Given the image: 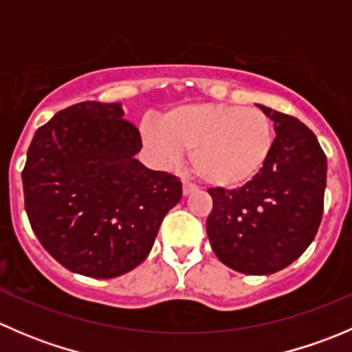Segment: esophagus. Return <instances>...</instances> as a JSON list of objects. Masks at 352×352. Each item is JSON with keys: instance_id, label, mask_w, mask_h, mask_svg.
Here are the masks:
<instances>
[{"instance_id": "obj_1", "label": "esophagus", "mask_w": 352, "mask_h": 352, "mask_svg": "<svg viewBox=\"0 0 352 352\" xmlns=\"http://www.w3.org/2000/svg\"><path fill=\"white\" fill-rule=\"evenodd\" d=\"M196 190H197V187L194 186L192 182H189V180H184V182H182V192H184V196H189V194L196 192Z\"/></svg>"}]
</instances>
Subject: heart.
Listing matches in <instances>:
<instances>
[{
	"label": "heart",
	"mask_w": 352,
	"mask_h": 352,
	"mask_svg": "<svg viewBox=\"0 0 352 352\" xmlns=\"http://www.w3.org/2000/svg\"><path fill=\"white\" fill-rule=\"evenodd\" d=\"M144 140L166 162L190 151V166L209 186L239 187L265 165L274 131L258 109L192 104L166 112L160 126L144 127Z\"/></svg>",
	"instance_id": "obj_1"
}]
</instances>
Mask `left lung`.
I'll return each mask as SVG.
<instances>
[{
  "instance_id": "obj_1",
  "label": "left lung",
  "mask_w": 352,
  "mask_h": 352,
  "mask_svg": "<svg viewBox=\"0 0 352 352\" xmlns=\"http://www.w3.org/2000/svg\"><path fill=\"white\" fill-rule=\"evenodd\" d=\"M274 120L272 151L240 189H208L206 221L216 257L236 272L264 276L296 261L314 242L324 212L327 156L293 116L258 105Z\"/></svg>"
}]
</instances>
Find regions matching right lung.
<instances>
[{
  "label": "right lung",
  "instance_id": "obj_1",
  "mask_svg": "<svg viewBox=\"0 0 352 352\" xmlns=\"http://www.w3.org/2000/svg\"><path fill=\"white\" fill-rule=\"evenodd\" d=\"M120 104L81 102L35 131L22 180L42 247L76 274L117 278L150 254L179 177L138 162L141 134Z\"/></svg>",
  "mask_w": 352,
  "mask_h": 352
}]
</instances>
